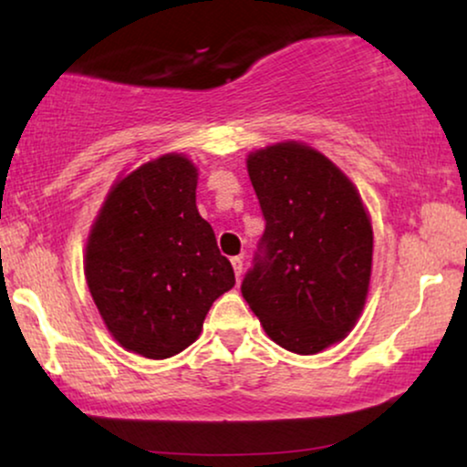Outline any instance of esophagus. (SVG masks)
I'll list each match as a JSON object with an SVG mask.
<instances>
[{"label":"esophagus","mask_w":467,"mask_h":467,"mask_svg":"<svg viewBox=\"0 0 467 467\" xmlns=\"http://www.w3.org/2000/svg\"><path fill=\"white\" fill-rule=\"evenodd\" d=\"M232 265H234L235 278H240V276H242V270H244V264H242V257H232Z\"/></svg>","instance_id":"esophagus-1"}]
</instances>
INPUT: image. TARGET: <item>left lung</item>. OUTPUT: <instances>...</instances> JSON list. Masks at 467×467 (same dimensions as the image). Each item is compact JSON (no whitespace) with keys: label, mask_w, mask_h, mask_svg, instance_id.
I'll use <instances>...</instances> for the list:
<instances>
[{"label":"left lung","mask_w":467,"mask_h":467,"mask_svg":"<svg viewBox=\"0 0 467 467\" xmlns=\"http://www.w3.org/2000/svg\"><path fill=\"white\" fill-rule=\"evenodd\" d=\"M265 232L242 296L265 334L297 355L347 337L372 274V223L355 184L299 142L254 150L246 161Z\"/></svg>","instance_id":"left-lung-1"}]
</instances>
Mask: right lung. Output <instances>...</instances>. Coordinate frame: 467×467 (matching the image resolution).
<instances>
[{"label": "right lung", "instance_id": "add662e5", "mask_svg": "<svg viewBox=\"0 0 467 467\" xmlns=\"http://www.w3.org/2000/svg\"><path fill=\"white\" fill-rule=\"evenodd\" d=\"M195 189L184 155L140 165L110 189L87 240V285L108 331L149 359L193 344L210 306L235 285Z\"/></svg>", "mask_w": 467, "mask_h": 467}]
</instances>
